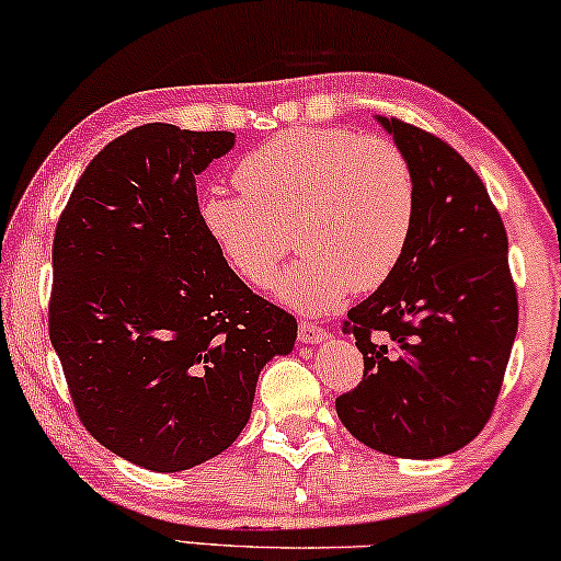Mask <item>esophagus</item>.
I'll return each instance as SVG.
<instances>
[{
  "label": "esophagus",
  "instance_id": "esophagus-1",
  "mask_svg": "<svg viewBox=\"0 0 561 561\" xmlns=\"http://www.w3.org/2000/svg\"><path fill=\"white\" fill-rule=\"evenodd\" d=\"M298 340L307 345H319L322 340H327V330L314 322H309V319H304V322L298 324Z\"/></svg>",
  "mask_w": 561,
  "mask_h": 561
}]
</instances>
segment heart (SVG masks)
<instances>
[{"label":"heart","instance_id":"b5f03b06","mask_svg":"<svg viewBox=\"0 0 561 561\" xmlns=\"http://www.w3.org/2000/svg\"><path fill=\"white\" fill-rule=\"evenodd\" d=\"M244 193H208L198 218L231 271L307 314L337 307L347 290H376L397 273L417 224V178L389 138L353 128L283 130L237 167ZM297 237H293V231Z\"/></svg>","mask_w":561,"mask_h":561}]
</instances>
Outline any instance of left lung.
Instances as JSON below:
<instances>
[{"label":"left lung","instance_id":"8db88e82","mask_svg":"<svg viewBox=\"0 0 561 561\" xmlns=\"http://www.w3.org/2000/svg\"><path fill=\"white\" fill-rule=\"evenodd\" d=\"M378 123L412 162L417 224L397 273L347 311L363 381L334 399L360 443L438 458L490 420L518 332L507 234L479 174L450 144L399 118Z\"/></svg>","mask_w":561,"mask_h":561}]
</instances>
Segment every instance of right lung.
Segmentation results:
<instances>
[{
	"mask_svg": "<svg viewBox=\"0 0 561 561\" xmlns=\"http://www.w3.org/2000/svg\"><path fill=\"white\" fill-rule=\"evenodd\" d=\"M229 130L144 123L77 180L54 237L50 345L82 425L151 471L227 450L260 370L296 343V319L252 294L198 218L195 174Z\"/></svg>",
	"mask_w": 561,
	"mask_h": 561,
	"instance_id": "right-lung-1",
	"label": "right lung"
}]
</instances>
